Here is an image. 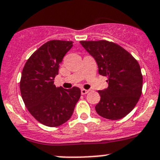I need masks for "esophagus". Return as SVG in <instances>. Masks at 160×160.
Segmentation results:
<instances>
[{"instance_id": "obj_1", "label": "esophagus", "mask_w": 160, "mask_h": 160, "mask_svg": "<svg viewBox=\"0 0 160 160\" xmlns=\"http://www.w3.org/2000/svg\"><path fill=\"white\" fill-rule=\"evenodd\" d=\"M89 92V90H87V89H81V94L82 95H86L87 93Z\"/></svg>"}]
</instances>
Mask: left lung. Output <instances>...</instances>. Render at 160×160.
Returning a JSON list of instances; mask_svg holds the SVG:
<instances>
[{"label":"left lung","instance_id":"8db88e82","mask_svg":"<svg viewBox=\"0 0 160 160\" xmlns=\"http://www.w3.org/2000/svg\"><path fill=\"white\" fill-rule=\"evenodd\" d=\"M80 44L96 60L99 74L108 79V87L98 91L100 100L95 108L96 112L112 120L126 116L142 94L143 76L138 61L114 42L82 41Z\"/></svg>","mask_w":160,"mask_h":160}]
</instances>
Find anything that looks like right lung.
<instances>
[{"label": "right lung", "instance_id": "add662e5", "mask_svg": "<svg viewBox=\"0 0 160 160\" xmlns=\"http://www.w3.org/2000/svg\"><path fill=\"white\" fill-rule=\"evenodd\" d=\"M72 41L53 40L41 46L28 59L21 73L20 89L25 107L37 121L58 127L71 118L80 89L57 88L54 79Z\"/></svg>", "mask_w": 160, "mask_h": 160}]
</instances>
